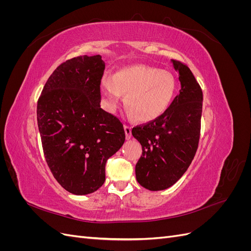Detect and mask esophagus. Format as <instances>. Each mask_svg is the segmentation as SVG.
Listing matches in <instances>:
<instances>
[{
  "label": "esophagus",
  "mask_w": 251,
  "mask_h": 251,
  "mask_svg": "<svg viewBox=\"0 0 251 251\" xmlns=\"http://www.w3.org/2000/svg\"><path fill=\"white\" fill-rule=\"evenodd\" d=\"M125 132H126V138L130 139L132 136V127L130 126H125Z\"/></svg>",
  "instance_id": "esophagus-1"
}]
</instances>
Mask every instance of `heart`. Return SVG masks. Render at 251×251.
I'll return each mask as SVG.
<instances>
[{"label":"heart","instance_id":"b5f03b06","mask_svg":"<svg viewBox=\"0 0 251 251\" xmlns=\"http://www.w3.org/2000/svg\"><path fill=\"white\" fill-rule=\"evenodd\" d=\"M100 90L110 110L118 107L124 94L131 115L141 123H149L169 109L176 93V80L168 71L133 65L118 70L113 76H104Z\"/></svg>","mask_w":251,"mask_h":251}]
</instances>
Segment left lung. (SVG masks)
Returning <instances> with one entry per match:
<instances>
[{"label": "left lung", "mask_w": 251, "mask_h": 251, "mask_svg": "<svg viewBox=\"0 0 251 251\" xmlns=\"http://www.w3.org/2000/svg\"><path fill=\"white\" fill-rule=\"evenodd\" d=\"M179 73V94L160 117L133 127L142 147L136 164L138 183L150 191H163L183 176L196 155L200 138L203 94L189 68L172 59Z\"/></svg>", "instance_id": "8db88e82"}]
</instances>
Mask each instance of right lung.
<instances>
[{
  "label": "right lung",
  "mask_w": 251,
  "mask_h": 251,
  "mask_svg": "<svg viewBox=\"0 0 251 251\" xmlns=\"http://www.w3.org/2000/svg\"><path fill=\"white\" fill-rule=\"evenodd\" d=\"M100 55L59 65L37 101V126L45 158L66 191L88 195L105 180V163L126 140L120 120L100 108Z\"/></svg>",
  "instance_id": "add662e5"
}]
</instances>
